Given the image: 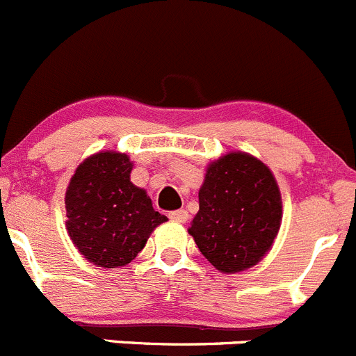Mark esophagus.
<instances>
[{
  "instance_id": "34e87169",
  "label": "esophagus",
  "mask_w": 356,
  "mask_h": 356,
  "mask_svg": "<svg viewBox=\"0 0 356 356\" xmlns=\"http://www.w3.org/2000/svg\"><path fill=\"white\" fill-rule=\"evenodd\" d=\"M188 218H189V214L184 211V209L170 212V219L172 221H175V223H186V221H188Z\"/></svg>"
}]
</instances>
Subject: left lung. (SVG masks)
Segmentation results:
<instances>
[{
	"mask_svg": "<svg viewBox=\"0 0 356 356\" xmlns=\"http://www.w3.org/2000/svg\"><path fill=\"white\" fill-rule=\"evenodd\" d=\"M198 205L188 232L200 253L223 274L248 270L264 260L283 219V200L272 170L242 151L209 163Z\"/></svg>",
	"mask_w": 356,
	"mask_h": 356,
	"instance_id": "1",
	"label": "left lung"
}]
</instances>
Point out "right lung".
<instances>
[{"label":"right lung","instance_id":"obj_1","mask_svg":"<svg viewBox=\"0 0 356 356\" xmlns=\"http://www.w3.org/2000/svg\"><path fill=\"white\" fill-rule=\"evenodd\" d=\"M131 170L128 154L99 151L75 168L66 188V232L96 267L128 265L154 228L168 221L154 211L147 191L133 184Z\"/></svg>","mask_w":356,"mask_h":356}]
</instances>
